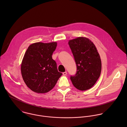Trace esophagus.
<instances>
[{
	"label": "esophagus",
	"mask_w": 127,
	"mask_h": 127,
	"mask_svg": "<svg viewBox=\"0 0 127 127\" xmlns=\"http://www.w3.org/2000/svg\"><path fill=\"white\" fill-rule=\"evenodd\" d=\"M63 75H64V76H65V75H66V74H67V72H66V71L64 72L63 73Z\"/></svg>",
	"instance_id": "obj_1"
}]
</instances>
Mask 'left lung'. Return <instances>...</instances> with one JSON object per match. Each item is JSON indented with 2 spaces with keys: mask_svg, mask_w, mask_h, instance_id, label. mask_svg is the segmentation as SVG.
<instances>
[{
  "mask_svg": "<svg viewBox=\"0 0 127 127\" xmlns=\"http://www.w3.org/2000/svg\"><path fill=\"white\" fill-rule=\"evenodd\" d=\"M68 44L77 66L76 73L70 76V80L78 90H89L94 85L101 74L100 55L95 45L87 37H79L70 40Z\"/></svg>",
  "mask_w": 127,
  "mask_h": 127,
  "instance_id": "obj_1",
  "label": "left lung"
}]
</instances>
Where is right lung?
<instances>
[{
	"label": "right lung",
	"instance_id": "right-lung-1",
	"mask_svg": "<svg viewBox=\"0 0 127 127\" xmlns=\"http://www.w3.org/2000/svg\"><path fill=\"white\" fill-rule=\"evenodd\" d=\"M57 42H36L27 49L21 65L23 79L32 91L44 93L51 91L62 73L58 71L52 55Z\"/></svg>",
	"mask_w": 127,
	"mask_h": 127
}]
</instances>
